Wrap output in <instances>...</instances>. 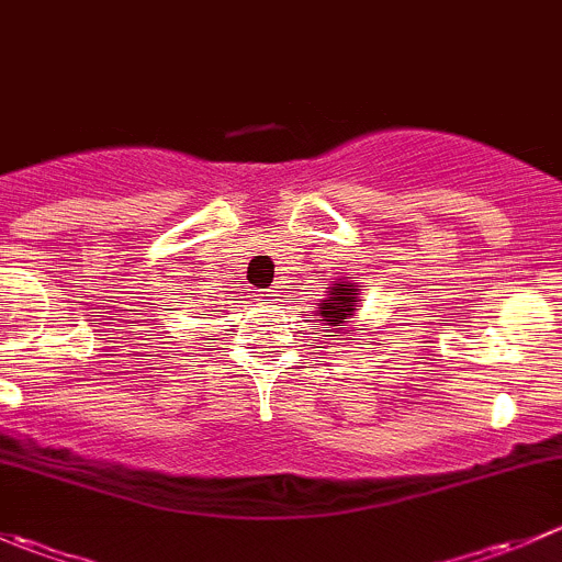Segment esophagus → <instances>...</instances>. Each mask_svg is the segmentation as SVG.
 Returning <instances> with one entry per match:
<instances>
[{
    "mask_svg": "<svg viewBox=\"0 0 562 562\" xmlns=\"http://www.w3.org/2000/svg\"><path fill=\"white\" fill-rule=\"evenodd\" d=\"M277 293L280 291H274V288H263V291H258V296L263 299V302H277Z\"/></svg>",
    "mask_w": 562,
    "mask_h": 562,
    "instance_id": "esophagus-1",
    "label": "esophagus"
}]
</instances>
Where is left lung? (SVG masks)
I'll return each instance as SVG.
<instances>
[{"label":"left lung","instance_id":"obj_1","mask_svg":"<svg viewBox=\"0 0 562 562\" xmlns=\"http://www.w3.org/2000/svg\"><path fill=\"white\" fill-rule=\"evenodd\" d=\"M356 299H359V293H356L353 285L331 288V291H328V299L321 304L317 313H321L323 321H326V326H342V323H348V317L353 315Z\"/></svg>","mask_w":562,"mask_h":562}]
</instances>
